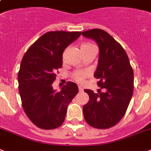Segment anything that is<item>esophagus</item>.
Instances as JSON below:
<instances>
[{
  "instance_id": "esophagus-1",
  "label": "esophagus",
  "mask_w": 151,
  "mask_h": 151,
  "mask_svg": "<svg viewBox=\"0 0 151 151\" xmlns=\"http://www.w3.org/2000/svg\"><path fill=\"white\" fill-rule=\"evenodd\" d=\"M78 89H79L80 92H83V91H84V89H83L81 87H78Z\"/></svg>"
}]
</instances>
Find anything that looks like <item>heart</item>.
I'll return each mask as SVG.
<instances>
[{
  "instance_id": "obj_1",
  "label": "heart",
  "mask_w": 151,
  "mask_h": 151,
  "mask_svg": "<svg viewBox=\"0 0 151 151\" xmlns=\"http://www.w3.org/2000/svg\"><path fill=\"white\" fill-rule=\"evenodd\" d=\"M93 47H95L93 44L89 43V42H84L81 45V50L84 51V50H88L89 49H91ZM88 75V73L86 71H76L73 73V79L77 81L78 82H81L84 80V78H86Z\"/></svg>"
}]
</instances>
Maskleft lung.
<instances>
[{
    "mask_svg": "<svg viewBox=\"0 0 151 151\" xmlns=\"http://www.w3.org/2000/svg\"><path fill=\"white\" fill-rule=\"evenodd\" d=\"M96 42L99 57L94 77L105 92L84 91L89 101L83 106L84 119L97 129H108L119 122L127 111L133 92V70L124 49L112 36L99 29L82 32Z\"/></svg>",
    "mask_w": 151,
    "mask_h": 151,
    "instance_id": "8db88e82",
    "label": "left lung"
}]
</instances>
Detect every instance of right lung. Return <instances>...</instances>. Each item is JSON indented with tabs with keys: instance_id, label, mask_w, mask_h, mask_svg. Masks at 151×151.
Returning a JSON list of instances; mask_svg holds the SVG:
<instances>
[{
	"instance_id": "obj_1",
	"label": "right lung",
	"mask_w": 151,
	"mask_h": 151,
	"mask_svg": "<svg viewBox=\"0 0 151 151\" xmlns=\"http://www.w3.org/2000/svg\"><path fill=\"white\" fill-rule=\"evenodd\" d=\"M81 32H49L39 38L24 53L18 74V89L24 111L39 128L52 129L63 124L67 106L78 93L73 82L56 92L52 84L62 67L63 51Z\"/></svg>"
}]
</instances>
